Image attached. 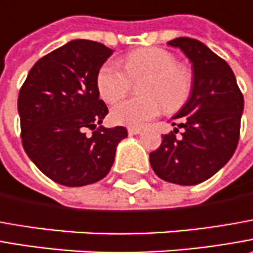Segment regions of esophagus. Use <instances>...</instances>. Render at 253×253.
I'll list each match as a JSON object with an SVG mask.
<instances>
[{
    "instance_id": "34e87169",
    "label": "esophagus",
    "mask_w": 253,
    "mask_h": 253,
    "mask_svg": "<svg viewBox=\"0 0 253 253\" xmlns=\"http://www.w3.org/2000/svg\"><path fill=\"white\" fill-rule=\"evenodd\" d=\"M127 131H128V134L130 135H135L141 133V128H137V127H128V128H127Z\"/></svg>"
}]
</instances>
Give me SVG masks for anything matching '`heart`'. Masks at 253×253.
I'll return each instance as SVG.
<instances>
[{
	"mask_svg": "<svg viewBox=\"0 0 253 253\" xmlns=\"http://www.w3.org/2000/svg\"><path fill=\"white\" fill-rule=\"evenodd\" d=\"M145 77L140 86L144 98L119 102L110 110L115 123L141 127L165 110L175 112L185 105L193 86L192 71L176 63L175 56L164 48H138L127 54L125 70L116 61L108 60L96 74V89L106 103L119 100L128 89L130 78Z\"/></svg>",
	"mask_w": 253,
	"mask_h": 253,
	"instance_id": "b5f03b06",
	"label": "heart"
}]
</instances>
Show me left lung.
Wrapping results in <instances>:
<instances>
[{
	"label": "left lung",
	"mask_w": 253,
	"mask_h": 253,
	"mask_svg": "<svg viewBox=\"0 0 253 253\" xmlns=\"http://www.w3.org/2000/svg\"><path fill=\"white\" fill-rule=\"evenodd\" d=\"M189 58L193 86L186 103L172 116L173 132L162 135L160 148L150 154L154 172L182 186L202 183L230 161L240 138L244 96L231 67L202 42L178 38L168 42Z\"/></svg>",
	"instance_id": "left-lung-1"
}]
</instances>
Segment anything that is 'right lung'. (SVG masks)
Instances as JSON below:
<instances>
[{
    "mask_svg": "<svg viewBox=\"0 0 253 253\" xmlns=\"http://www.w3.org/2000/svg\"><path fill=\"white\" fill-rule=\"evenodd\" d=\"M112 53L102 43L71 40L42 57L19 91L23 148L60 185L85 186L105 178L127 137L126 127H98L108 108L95 81ZM86 128L95 131L86 136Z\"/></svg>",
    "mask_w": 253,
    "mask_h": 253,
    "instance_id": "obj_1",
    "label": "right lung"
}]
</instances>
